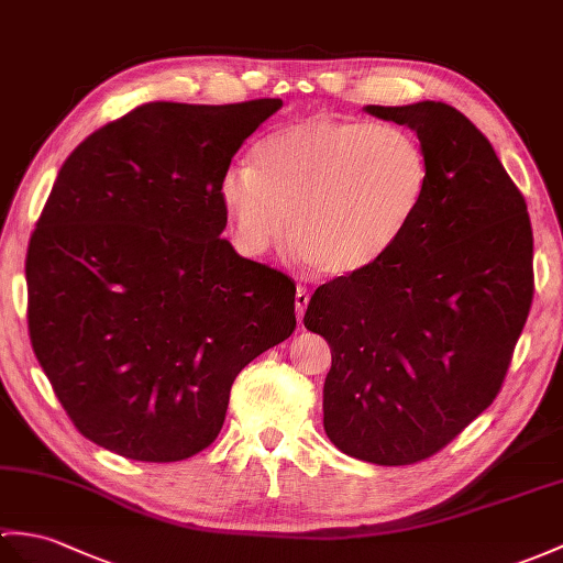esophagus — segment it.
Listing matches in <instances>:
<instances>
[{"instance_id":"1","label":"esophagus","mask_w":563,"mask_h":563,"mask_svg":"<svg viewBox=\"0 0 563 563\" xmlns=\"http://www.w3.org/2000/svg\"><path fill=\"white\" fill-rule=\"evenodd\" d=\"M309 305V292L307 287H297V295H295V311H297V321L302 323V317H305V309Z\"/></svg>"}]
</instances>
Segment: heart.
Returning a JSON list of instances; mask_svg holds the SVG:
<instances>
[{
    "label": "heart",
    "instance_id": "heart-1",
    "mask_svg": "<svg viewBox=\"0 0 563 563\" xmlns=\"http://www.w3.org/2000/svg\"><path fill=\"white\" fill-rule=\"evenodd\" d=\"M429 185L424 148L410 132L331 114L305 117L232 163L218 196L250 256L276 244L290 216L295 252L325 276L378 264L420 213Z\"/></svg>",
    "mask_w": 563,
    "mask_h": 563
}]
</instances>
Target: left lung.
<instances>
[{
	"instance_id": "left-lung-1",
	"label": "left lung",
	"mask_w": 563,
	"mask_h": 563,
	"mask_svg": "<svg viewBox=\"0 0 563 563\" xmlns=\"http://www.w3.org/2000/svg\"><path fill=\"white\" fill-rule=\"evenodd\" d=\"M410 126L429 163L420 213L378 264L317 287L305 313L331 345L323 429L376 465L434 455L501 390L532 305L528 206L463 112L367 104Z\"/></svg>"
}]
</instances>
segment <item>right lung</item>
<instances>
[{
	"mask_svg": "<svg viewBox=\"0 0 563 563\" xmlns=\"http://www.w3.org/2000/svg\"><path fill=\"white\" fill-rule=\"evenodd\" d=\"M278 98L148 102L64 161L25 256L29 331L74 427L124 459L211 446L230 388L290 338L295 283L242 258L218 187Z\"/></svg>",
	"mask_w": 563,
	"mask_h": 563,
	"instance_id": "right-lung-1",
	"label": "right lung"
}]
</instances>
